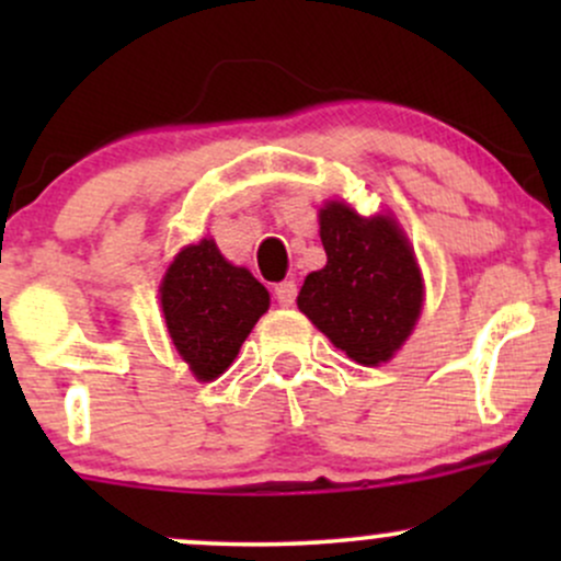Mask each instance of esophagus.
Wrapping results in <instances>:
<instances>
[{"label": "esophagus", "instance_id": "esophagus-1", "mask_svg": "<svg viewBox=\"0 0 561 561\" xmlns=\"http://www.w3.org/2000/svg\"><path fill=\"white\" fill-rule=\"evenodd\" d=\"M274 295H276V300H279V306H285V308L295 306V298H298V285H295L293 279L279 282V285L274 287Z\"/></svg>", "mask_w": 561, "mask_h": 561}]
</instances>
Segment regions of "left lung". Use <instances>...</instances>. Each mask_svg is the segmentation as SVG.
<instances>
[{
  "mask_svg": "<svg viewBox=\"0 0 561 561\" xmlns=\"http://www.w3.org/2000/svg\"><path fill=\"white\" fill-rule=\"evenodd\" d=\"M327 266L302 282L298 308L347 358L388 362L422 311V276L409 240L388 216L364 218L345 203L321 210Z\"/></svg>",
  "mask_w": 561,
  "mask_h": 561,
  "instance_id": "obj_1",
  "label": "left lung"
}]
</instances>
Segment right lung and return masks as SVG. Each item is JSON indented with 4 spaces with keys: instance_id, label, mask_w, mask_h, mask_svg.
Segmentation results:
<instances>
[{
    "instance_id": "1",
    "label": "right lung",
    "mask_w": 561,
    "mask_h": 561,
    "mask_svg": "<svg viewBox=\"0 0 561 561\" xmlns=\"http://www.w3.org/2000/svg\"><path fill=\"white\" fill-rule=\"evenodd\" d=\"M160 302L179 356L208 382L234 362L244 337L266 313L268 293L248 268L231 266L214 240H203L173 259Z\"/></svg>"
}]
</instances>
